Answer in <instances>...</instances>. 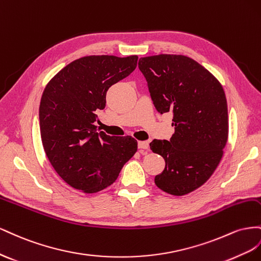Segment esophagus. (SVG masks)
Wrapping results in <instances>:
<instances>
[{"mask_svg":"<svg viewBox=\"0 0 261 261\" xmlns=\"http://www.w3.org/2000/svg\"><path fill=\"white\" fill-rule=\"evenodd\" d=\"M138 147L141 151H146V150H148V142L147 141H139Z\"/></svg>","mask_w":261,"mask_h":261,"instance_id":"34e87169","label":"esophagus"}]
</instances>
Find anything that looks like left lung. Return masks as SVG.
Listing matches in <instances>:
<instances>
[{
  "label": "left lung",
  "mask_w": 261,
  "mask_h": 261,
  "mask_svg": "<svg viewBox=\"0 0 261 261\" xmlns=\"http://www.w3.org/2000/svg\"><path fill=\"white\" fill-rule=\"evenodd\" d=\"M139 69L156 110L172 111L175 126L169 141L150 143L165 160L155 185L169 195H187L209 179L223 156L228 137L225 93L209 71L186 56L141 58Z\"/></svg>",
  "instance_id": "1"
}]
</instances>
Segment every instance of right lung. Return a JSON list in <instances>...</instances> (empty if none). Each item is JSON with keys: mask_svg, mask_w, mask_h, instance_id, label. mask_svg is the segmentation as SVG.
<instances>
[{"mask_svg": "<svg viewBox=\"0 0 261 261\" xmlns=\"http://www.w3.org/2000/svg\"><path fill=\"white\" fill-rule=\"evenodd\" d=\"M138 56L80 58L51 79L42 93V145L58 175L71 187L95 193L114 184L138 150L130 136L97 132L96 111L106 106L108 88L137 68Z\"/></svg>", "mask_w": 261, "mask_h": 261, "instance_id": "obj_1", "label": "right lung"}]
</instances>
